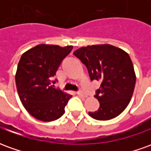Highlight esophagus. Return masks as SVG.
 <instances>
[{"label": "esophagus", "instance_id": "34e87169", "mask_svg": "<svg viewBox=\"0 0 151 151\" xmlns=\"http://www.w3.org/2000/svg\"><path fill=\"white\" fill-rule=\"evenodd\" d=\"M77 94L79 95V96H82V97H86V95L83 93L82 91H78L77 92Z\"/></svg>", "mask_w": 151, "mask_h": 151}]
</instances>
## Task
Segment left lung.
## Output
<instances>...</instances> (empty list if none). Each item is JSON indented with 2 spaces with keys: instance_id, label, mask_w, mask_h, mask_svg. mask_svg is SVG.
Returning <instances> with one entry per match:
<instances>
[{
  "instance_id": "left-lung-1",
  "label": "left lung",
  "mask_w": 151,
  "mask_h": 151,
  "mask_svg": "<svg viewBox=\"0 0 151 151\" xmlns=\"http://www.w3.org/2000/svg\"><path fill=\"white\" fill-rule=\"evenodd\" d=\"M73 55L86 67L91 81L101 82L95 97L99 102L97 111L89 115L98 120L119 116L132 98L136 83L133 63L124 50L109 44L82 47Z\"/></svg>"
}]
</instances>
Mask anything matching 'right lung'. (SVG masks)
Masks as SVG:
<instances>
[{
	"label": "right lung",
	"instance_id": "obj_1",
	"mask_svg": "<svg viewBox=\"0 0 151 151\" xmlns=\"http://www.w3.org/2000/svg\"><path fill=\"white\" fill-rule=\"evenodd\" d=\"M73 46L39 44L21 56L15 75L22 104L32 116L42 121L59 119L72 95L54 88L57 69Z\"/></svg>",
	"mask_w": 151,
	"mask_h": 151
}]
</instances>
